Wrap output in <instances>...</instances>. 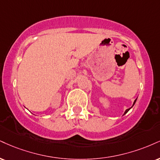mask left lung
<instances>
[{
  "instance_id": "1",
  "label": "left lung",
  "mask_w": 160,
  "mask_h": 160,
  "mask_svg": "<svg viewBox=\"0 0 160 160\" xmlns=\"http://www.w3.org/2000/svg\"><path fill=\"white\" fill-rule=\"evenodd\" d=\"M136 100H137V98H136V99L135 100V101H134V102H133V103H132V107H130V108H129V109H126V110H125V112H124V115H125V114H126V113H127V112H128L129 110H130V109H131L132 107H133V106H134V104H135V103H136Z\"/></svg>"
}]
</instances>
